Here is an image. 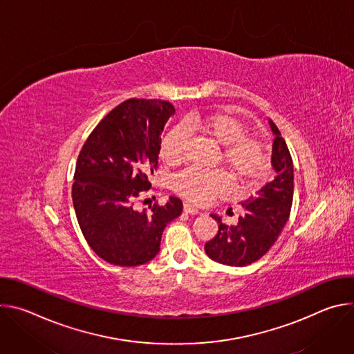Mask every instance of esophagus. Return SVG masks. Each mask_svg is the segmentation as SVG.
Listing matches in <instances>:
<instances>
[{
    "instance_id": "esophagus-1",
    "label": "esophagus",
    "mask_w": 354,
    "mask_h": 354,
    "mask_svg": "<svg viewBox=\"0 0 354 354\" xmlns=\"http://www.w3.org/2000/svg\"><path fill=\"white\" fill-rule=\"evenodd\" d=\"M183 210H185V213H187V214H197V213H198V209L194 207L193 205L187 203V201L183 205Z\"/></svg>"
}]
</instances>
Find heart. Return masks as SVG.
<instances>
[{
	"label": "heart",
	"mask_w": 354,
	"mask_h": 354,
	"mask_svg": "<svg viewBox=\"0 0 354 354\" xmlns=\"http://www.w3.org/2000/svg\"><path fill=\"white\" fill-rule=\"evenodd\" d=\"M185 124L187 129L198 130L216 144L223 145L221 161L239 189L254 187L266 176L269 169L266 148L259 140L245 134L246 127L238 118L224 111H214L207 115H190ZM187 141L186 127L176 126L169 130L161 141L164 160L171 165L179 164L183 160ZM174 185L179 194L201 205L224 194L228 179L221 171L187 168L175 178Z\"/></svg>",
	"instance_id": "heart-1"
}]
</instances>
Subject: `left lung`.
<instances>
[{
  "mask_svg": "<svg viewBox=\"0 0 354 354\" xmlns=\"http://www.w3.org/2000/svg\"><path fill=\"white\" fill-rule=\"evenodd\" d=\"M274 134L272 165L276 171L255 196L243 200V214L236 225H227L217 214V235L205 245L210 259L227 266H246L259 261L277 241L291 212L294 194V169L290 151L273 120H269Z\"/></svg>",
  "mask_w": 354,
  "mask_h": 354,
  "instance_id": "1",
  "label": "left lung"
}]
</instances>
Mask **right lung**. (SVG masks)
Returning <instances> with one entry per match:
<instances>
[{"label": "right lung", "mask_w": 354, "mask_h": 354, "mask_svg": "<svg viewBox=\"0 0 354 354\" xmlns=\"http://www.w3.org/2000/svg\"><path fill=\"white\" fill-rule=\"evenodd\" d=\"M174 113L167 100L127 99L97 123L80 151L74 210L88 245L108 263L138 266L154 259L164 228L182 214L175 196L148 212L134 209V198L151 189L161 134Z\"/></svg>", "instance_id": "obj_1"}]
</instances>
